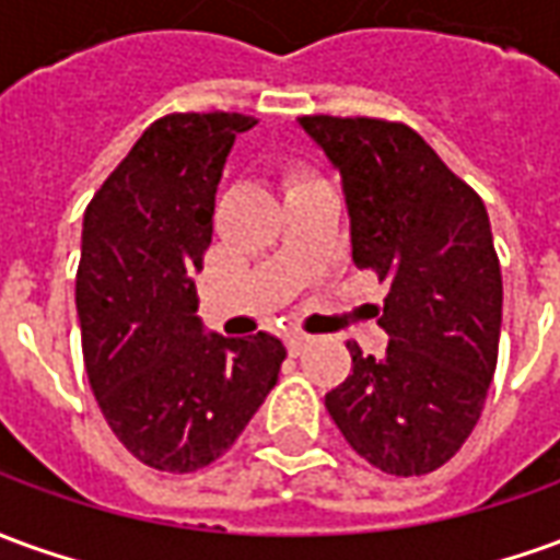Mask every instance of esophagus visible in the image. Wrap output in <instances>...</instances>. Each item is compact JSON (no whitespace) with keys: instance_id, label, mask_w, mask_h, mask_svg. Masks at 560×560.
Masks as SVG:
<instances>
[{"instance_id":"obj_1","label":"esophagus","mask_w":560,"mask_h":560,"mask_svg":"<svg viewBox=\"0 0 560 560\" xmlns=\"http://www.w3.org/2000/svg\"><path fill=\"white\" fill-rule=\"evenodd\" d=\"M308 342H312V336L291 334V336H288V351H291V354H303Z\"/></svg>"}]
</instances>
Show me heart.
<instances>
[{
    "mask_svg": "<svg viewBox=\"0 0 560 560\" xmlns=\"http://www.w3.org/2000/svg\"><path fill=\"white\" fill-rule=\"evenodd\" d=\"M303 185H312V182H293L291 190H296V187H303Z\"/></svg>",
    "mask_w": 560,
    "mask_h": 560,
    "instance_id": "1",
    "label": "heart"
}]
</instances>
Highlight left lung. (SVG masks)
I'll return each mask as SVG.
<instances>
[{
	"mask_svg": "<svg viewBox=\"0 0 560 560\" xmlns=\"http://www.w3.org/2000/svg\"><path fill=\"white\" fill-rule=\"evenodd\" d=\"M296 124L342 178L354 264L388 281L385 358L348 342L351 375L324 406L378 470H436L476 428L498 366L503 281L485 202L402 124Z\"/></svg>",
	"mask_w": 560,
	"mask_h": 560,
	"instance_id": "1",
	"label": "left lung"
}]
</instances>
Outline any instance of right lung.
Wrapping results in <instances>:
<instances>
[{
    "label": "right lung",
    "instance_id": "right-lung-1",
    "mask_svg": "<svg viewBox=\"0 0 560 560\" xmlns=\"http://www.w3.org/2000/svg\"><path fill=\"white\" fill-rule=\"evenodd\" d=\"M248 115L160 117L84 212L75 306L90 388L142 464L194 472L240 440L279 382L269 334H206L197 276L214 194Z\"/></svg>",
    "mask_w": 560,
    "mask_h": 560
}]
</instances>
